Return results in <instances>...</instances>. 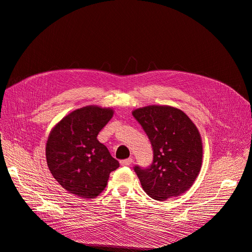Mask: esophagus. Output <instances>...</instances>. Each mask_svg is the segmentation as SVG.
<instances>
[{
	"label": "esophagus",
	"instance_id": "1",
	"mask_svg": "<svg viewBox=\"0 0 252 252\" xmlns=\"http://www.w3.org/2000/svg\"><path fill=\"white\" fill-rule=\"evenodd\" d=\"M132 163V159L130 158V159H126V160H121L120 161V164L122 165V166H127V165H130Z\"/></svg>",
	"mask_w": 252,
	"mask_h": 252
}]
</instances>
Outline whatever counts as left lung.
<instances>
[{
    "instance_id": "obj_1",
    "label": "left lung",
    "mask_w": 252,
    "mask_h": 252,
    "mask_svg": "<svg viewBox=\"0 0 252 252\" xmlns=\"http://www.w3.org/2000/svg\"><path fill=\"white\" fill-rule=\"evenodd\" d=\"M132 115L154 149L149 167H134L144 191L157 201L181 195L202 167L203 143L196 126L183 110L168 105H149Z\"/></svg>"
}]
</instances>
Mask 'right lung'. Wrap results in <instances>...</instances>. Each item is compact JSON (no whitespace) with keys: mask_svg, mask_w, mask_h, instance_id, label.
<instances>
[{"mask_svg":"<svg viewBox=\"0 0 252 252\" xmlns=\"http://www.w3.org/2000/svg\"><path fill=\"white\" fill-rule=\"evenodd\" d=\"M114 109L90 105L73 110L58 122L46 144L47 165L54 178L72 194L94 198L119 167L97 134L113 118Z\"/></svg>","mask_w":252,"mask_h":252,"instance_id":"right-lung-1","label":"right lung"}]
</instances>
